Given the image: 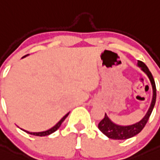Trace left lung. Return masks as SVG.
I'll use <instances>...</instances> for the list:
<instances>
[{
	"label": "left lung",
	"mask_w": 160,
	"mask_h": 160,
	"mask_svg": "<svg viewBox=\"0 0 160 160\" xmlns=\"http://www.w3.org/2000/svg\"><path fill=\"white\" fill-rule=\"evenodd\" d=\"M138 65L141 68L142 70L147 75V76L149 77L150 80H151L152 88H153V98H152V101H151V105L150 106L149 110H148V112H147L143 118L138 123L131 125V126H118V125L114 124V123L111 122L109 118L107 117L106 113H105V118L98 124V128L105 135L109 137V138H112V139H127V138H132V137L135 136L136 134H138V133H140L142 130L145 127L146 124L149 120L150 116H151L152 110L154 109V106H155V101H156V87H155V80H154L153 76H152L151 72H150L147 65L143 62L138 60Z\"/></svg>",
	"instance_id": "1"
}]
</instances>
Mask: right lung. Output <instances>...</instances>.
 Here are the masks:
<instances>
[{
    "instance_id": "obj_1",
    "label": "right lung",
    "mask_w": 160,
    "mask_h": 160,
    "mask_svg": "<svg viewBox=\"0 0 160 160\" xmlns=\"http://www.w3.org/2000/svg\"><path fill=\"white\" fill-rule=\"evenodd\" d=\"M25 56H26V55H25ZM25 56H24V57H25ZM68 114H69V113H67V114L65 115L64 117H63V118L61 119V120L59 121V122H58V123H57V124L55 125V126H54V127H52V128L50 129V130H47V131L38 132V133H32V132L26 131V130H24V131L26 132V133H28V134H33V135H35V136H47V135H49V134H52V133H54V132H55V131H56V130H58V129H59V127H60L61 124H62V122H63V121L65 120V118H66L68 116Z\"/></svg>"
}]
</instances>
